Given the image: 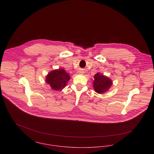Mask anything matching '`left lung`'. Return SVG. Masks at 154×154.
Listing matches in <instances>:
<instances>
[{
    "instance_id": "left-lung-1",
    "label": "left lung",
    "mask_w": 154,
    "mask_h": 154,
    "mask_svg": "<svg viewBox=\"0 0 154 154\" xmlns=\"http://www.w3.org/2000/svg\"><path fill=\"white\" fill-rule=\"evenodd\" d=\"M93 87L98 94H104L111 88L112 81L109 77L98 72L94 76Z\"/></svg>"
}]
</instances>
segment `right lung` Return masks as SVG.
I'll use <instances>...</instances> for the list:
<instances>
[{"label":"right lung","mask_w":154,"mask_h":154,"mask_svg":"<svg viewBox=\"0 0 154 154\" xmlns=\"http://www.w3.org/2000/svg\"><path fill=\"white\" fill-rule=\"evenodd\" d=\"M70 76L63 69H55L50 72L45 77V82L53 90L62 91L65 88Z\"/></svg>","instance_id":"right-lung-1"}]
</instances>
